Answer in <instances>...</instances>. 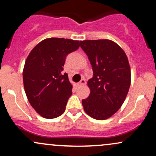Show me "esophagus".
<instances>
[{"mask_svg": "<svg viewBox=\"0 0 156 156\" xmlns=\"http://www.w3.org/2000/svg\"><path fill=\"white\" fill-rule=\"evenodd\" d=\"M86 83H87V81H86V80L84 79V78H83V79L80 80V81L79 82V83H78V85L79 86V87H80V86H83V85H85Z\"/></svg>", "mask_w": 156, "mask_h": 156, "instance_id": "esophagus-1", "label": "esophagus"}]
</instances>
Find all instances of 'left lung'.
Returning <instances> with one entry per match:
<instances>
[{"label": "left lung", "mask_w": 156, "mask_h": 156, "mask_svg": "<svg viewBox=\"0 0 156 156\" xmlns=\"http://www.w3.org/2000/svg\"><path fill=\"white\" fill-rule=\"evenodd\" d=\"M80 48L93 70L87 83L90 94L82 101L84 111L94 119H108L119 110L129 90L130 69L127 55L108 39L80 41Z\"/></svg>", "instance_id": "left-lung-1"}]
</instances>
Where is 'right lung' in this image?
Instances as JSON below:
<instances>
[{"label": "right lung", "instance_id": "obj_1", "mask_svg": "<svg viewBox=\"0 0 156 156\" xmlns=\"http://www.w3.org/2000/svg\"><path fill=\"white\" fill-rule=\"evenodd\" d=\"M79 47V41L46 39L27 58L23 73L25 92L31 106L46 119L59 117L65 111L73 86L63 67L67 55Z\"/></svg>", "mask_w": 156, "mask_h": 156}]
</instances>
